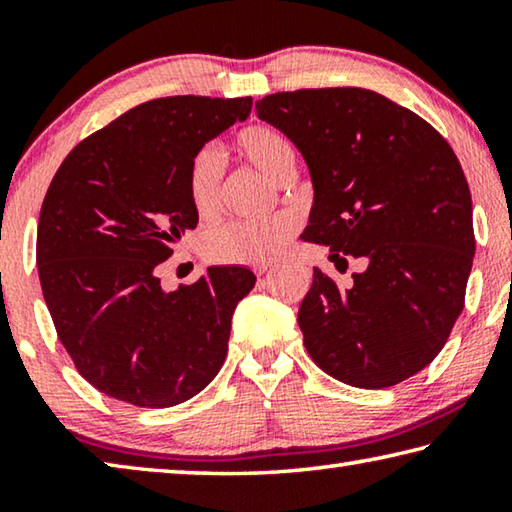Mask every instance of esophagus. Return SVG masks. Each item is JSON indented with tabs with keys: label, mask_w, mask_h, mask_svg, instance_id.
<instances>
[{
	"label": "esophagus",
	"mask_w": 512,
	"mask_h": 512,
	"mask_svg": "<svg viewBox=\"0 0 512 512\" xmlns=\"http://www.w3.org/2000/svg\"><path fill=\"white\" fill-rule=\"evenodd\" d=\"M271 271H273L271 264H259V266H255V275H257V277H262V275L271 273Z\"/></svg>",
	"instance_id": "esophagus-1"
}]
</instances>
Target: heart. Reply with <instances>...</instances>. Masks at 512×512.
Masks as SVG:
<instances>
[{
  "label": "heart",
  "instance_id": "b5f03b06",
  "mask_svg": "<svg viewBox=\"0 0 512 512\" xmlns=\"http://www.w3.org/2000/svg\"><path fill=\"white\" fill-rule=\"evenodd\" d=\"M235 149L250 167L273 183H287L296 173V146L268 124H250L235 137ZM187 196L201 219L219 214L223 203V162L214 149H201L187 167ZM298 232L296 216L268 223L232 221L214 228L203 241L207 259L219 264H268L287 253Z\"/></svg>",
  "mask_w": 512,
  "mask_h": 512
}]
</instances>
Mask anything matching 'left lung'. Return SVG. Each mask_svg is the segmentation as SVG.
<instances>
[{
	"instance_id": "obj_1",
	"label": "left lung",
	"mask_w": 512,
	"mask_h": 512,
	"mask_svg": "<svg viewBox=\"0 0 512 512\" xmlns=\"http://www.w3.org/2000/svg\"><path fill=\"white\" fill-rule=\"evenodd\" d=\"M257 117L298 146L314 207L302 239L329 246L343 289L314 268L298 325L320 370L388 388L436 359L465 305L472 196L456 153L409 108L363 88L275 92Z\"/></svg>"
}]
</instances>
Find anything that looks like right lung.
<instances>
[{
    "mask_svg": "<svg viewBox=\"0 0 512 512\" xmlns=\"http://www.w3.org/2000/svg\"><path fill=\"white\" fill-rule=\"evenodd\" d=\"M253 97L140 103L69 151L42 201L40 287L76 370L119 402L167 409L210 384L230 320L257 277L212 266L162 291L158 268L198 214L187 167L205 142L244 121Z\"/></svg>",
    "mask_w": 512,
    "mask_h": 512,
    "instance_id": "1",
    "label": "right lung"
}]
</instances>
